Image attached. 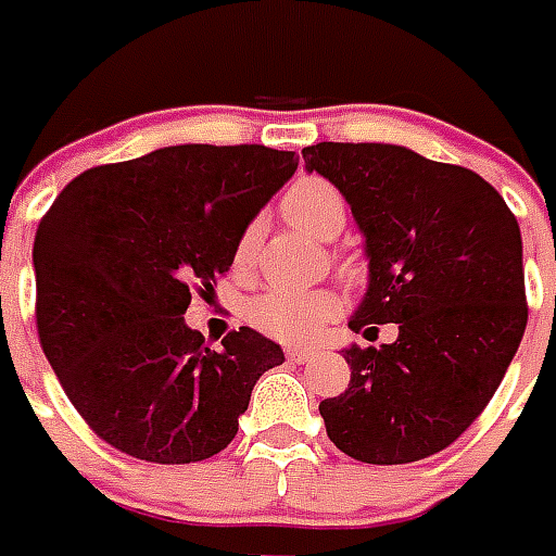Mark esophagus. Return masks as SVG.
<instances>
[{"label": "esophagus", "mask_w": 556, "mask_h": 556, "mask_svg": "<svg viewBox=\"0 0 556 556\" xmlns=\"http://www.w3.org/2000/svg\"><path fill=\"white\" fill-rule=\"evenodd\" d=\"M312 355H314L312 349H305V346H288L286 349V357L288 361H294V364H305V361H308Z\"/></svg>", "instance_id": "1"}]
</instances>
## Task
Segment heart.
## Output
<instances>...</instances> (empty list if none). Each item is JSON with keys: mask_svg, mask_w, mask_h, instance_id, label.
I'll use <instances>...</instances> for the list:
<instances>
[{"mask_svg": "<svg viewBox=\"0 0 556 556\" xmlns=\"http://www.w3.org/2000/svg\"><path fill=\"white\" fill-rule=\"evenodd\" d=\"M282 213L294 227L314 239H334L346 225V199L326 178L305 176L288 187L282 195ZM256 225H251L236 244V265L253 256ZM343 314V296L334 288L317 291H288L268 288L244 305V320L253 329L279 343H308Z\"/></svg>", "mask_w": 556, "mask_h": 556, "instance_id": "obj_1", "label": "heart"}]
</instances>
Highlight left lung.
Returning a JSON list of instances; mask_svg holds the SVG:
<instances>
[{
	"mask_svg": "<svg viewBox=\"0 0 556 556\" xmlns=\"http://www.w3.org/2000/svg\"><path fill=\"white\" fill-rule=\"evenodd\" d=\"M308 173L343 192L366 236L369 288L349 329L346 392L320 401L334 447L366 465H409L450 447L482 415L526 334L517 216L473 169L392 143L303 150Z\"/></svg>",
	"mask_w": 556,
	"mask_h": 556,
	"instance_id": "obj_1",
	"label": "left lung"
}]
</instances>
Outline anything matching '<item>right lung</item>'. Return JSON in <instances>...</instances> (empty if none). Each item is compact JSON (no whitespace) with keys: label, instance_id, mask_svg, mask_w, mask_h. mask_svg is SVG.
<instances>
[{"label":"right lung","instance_id":"add662e5","mask_svg":"<svg viewBox=\"0 0 556 556\" xmlns=\"http://www.w3.org/2000/svg\"><path fill=\"white\" fill-rule=\"evenodd\" d=\"M294 169V152L260 143L164 147L86 169L39 218V346L106 444L190 465L233 441L256 380L286 355L248 326L216 352L181 314Z\"/></svg>","mask_w":556,"mask_h":556}]
</instances>
